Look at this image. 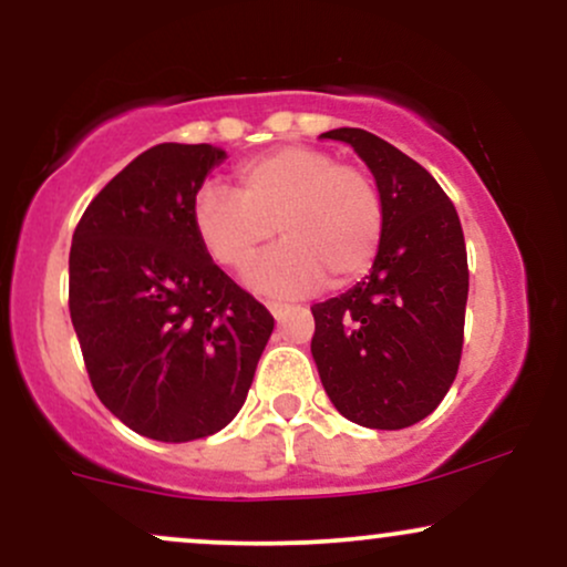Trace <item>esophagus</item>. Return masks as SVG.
Returning a JSON list of instances; mask_svg holds the SVG:
<instances>
[{"mask_svg":"<svg viewBox=\"0 0 567 567\" xmlns=\"http://www.w3.org/2000/svg\"><path fill=\"white\" fill-rule=\"evenodd\" d=\"M266 306H269V311H271V317H275V320H282L285 311H288V306H285V303H277V301H269Z\"/></svg>","mask_w":567,"mask_h":567,"instance_id":"obj_1","label":"esophagus"}]
</instances>
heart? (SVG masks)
I'll list each match as a JSON object with an SVG mask.
<instances>
[{
    "label": "heart",
    "instance_id": "obj_1",
    "mask_svg": "<svg viewBox=\"0 0 567 567\" xmlns=\"http://www.w3.org/2000/svg\"><path fill=\"white\" fill-rule=\"evenodd\" d=\"M192 224L213 261L245 269L271 234L282 243L247 269V285L296 298L328 279L354 282L373 266L383 237V199L365 171L315 146H282L237 167V192L205 184Z\"/></svg>",
    "mask_w": 567,
    "mask_h": 567
}]
</instances>
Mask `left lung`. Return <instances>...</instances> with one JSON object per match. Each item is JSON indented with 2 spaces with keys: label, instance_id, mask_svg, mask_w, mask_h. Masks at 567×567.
Listing matches in <instances>:
<instances>
[{
  "label": "left lung",
  "instance_id": "obj_1",
  "mask_svg": "<svg viewBox=\"0 0 567 567\" xmlns=\"http://www.w3.org/2000/svg\"><path fill=\"white\" fill-rule=\"evenodd\" d=\"M349 143L383 199V237L370 275L311 306L317 373L343 419L405 429L426 419L458 373L470 269L458 213L437 181L392 143L360 127Z\"/></svg>",
  "mask_w": 567,
  "mask_h": 567
}]
</instances>
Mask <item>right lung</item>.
I'll return each instance as SVG.
<instances>
[{"mask_svg":"<svg viewBox=\"0 0 567 567\" xmlns=\"http://www.w3.org/2000/svg\"><path fill=\"white\" fill-rule=\"evenodd\" d=\"M224 159L210 143L148 148L97 192L71 239L69 311L90 383L148 440L220 432L275 330L194 231L192 202Z\"/></svg>","mask_w":567,"mask_h":567,"instance_id":"1","label":"right lung"}]
</instances>
